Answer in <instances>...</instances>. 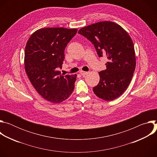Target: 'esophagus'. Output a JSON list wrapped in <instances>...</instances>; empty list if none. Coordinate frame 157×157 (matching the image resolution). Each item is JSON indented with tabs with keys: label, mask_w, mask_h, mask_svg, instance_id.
Instances as JSON below:
<instances>
[{
	"label": "esophagus",
	"mask_w": 157,
	"mask_h": 157,
	"mask_svg": "<svg viewBox=\"0 0 157 157\" xmlns=\"http://www.w3.org/2000/svg\"><path fill=\"white\" fill-rule=\"evenodd\" d=\"M79 73H80V74H81V75H82V76H84V75H87V74L88 73L87 72L84 71H81Z\"/></svg>",
	"instance_id": "esophagus-1"
}]
</instances>
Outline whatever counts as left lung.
Returning a JSON list of instances; mask_svg holds the SVG:
<instances>
[{
  "mask_svg": "<svg viewBox=\"0 0 157 157\" xmlns=\"http://www.w3.org/2000/svg\"><path fill=\"white\" fill-rule=\"evenodd\" d=\"M78 33L94 46L99 57L106 56V69L99 73L100 81L93 87L94 94L105 101L121 96L128 86L135 71L136 62L133 41L119 25L100 21L81 29Z\"/></svg>",
  "mask_w": 157,
  "mask_h": 157,
  "instance_id": "left-lung-1",
  "label": "left lung"
}]
</instances>
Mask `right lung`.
Masks as SVG:
<instances>
[{
	"label": "right lung",
	"instance_id": "right-lung-1",
	"mask_svg": "<svg viewBox=\"0 0 157 157\" xmlns=\"http://www.w3.org/2000/svg\"><path fill=\"white\" fill-rule=\"evenodd\" d=\"M77 31L62 27L41 29L26 44V73L39 94L51 102H63L74 90L77 75L63 76L58 69L62 67L65 48Z\"/></svg>",
	"mask_w": 157,
	"mask_h": 157
}]
</instances>
